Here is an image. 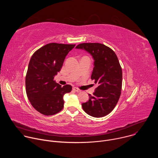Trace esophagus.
<instances>
[{"label": "esophagus", "mask_w": 158, "mask_h": 158, "mask_svg": "<svg viewBox=\"0 0 158 158\" xmlns=\"http://www.w3.org/2000/svg\"><path fill=\"white\" fill-rule=\"evenodd\" d=\"M73 90L74 91H76V92H80L81 91L80 89H77V87H73Z\"/></svg>", "instance_id": "obj_1"}]
</instances>
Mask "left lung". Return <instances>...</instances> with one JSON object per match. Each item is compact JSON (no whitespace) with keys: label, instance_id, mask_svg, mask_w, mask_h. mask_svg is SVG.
Listing matches in <instances>:
<instances>
[{"label":"left lung","instance_id":"8db88e82","mask_svg":"<svg viewBox=\"0 0 158 158\" xmlns=\"http://www.w3.org/2000/svg\"><path fill=\"white\" fill-rule=\"evenodd\" d=\"M91 54L94 59L91 79L98 85L93 96L82 104L86 113L94 118L104 117L116 106L122 89L123 73L118 58L110 48L100 43H82L76 47Z\"/></svg>","mask_w":158,"mask_h":158}]
</instances>
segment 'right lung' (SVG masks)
I'll list each match as a JSON object with an SVG mask.
<instances>
[{"instance_id":"obj_1","label":"right lung","mask_w":158,"mask_h":158,"mask_svg":"<svg viewBox=\"0 0 158 158\" xmlns=\"http://www.w3.org/2000/svg\"><path fill=\"white\" fill-rule=\"evenodd\" d=\"M75 46L49 43L37 49L31 58L26 76V93L32 107L42 114L58 113L64 107V95L72 91L71 85L62 87L54 79Z\"/></svg>"}]
</instances>
